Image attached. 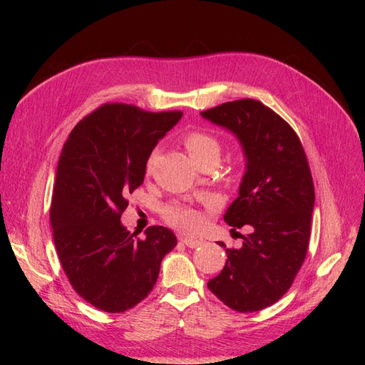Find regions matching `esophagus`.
I'll use <instances>...</instances> for the list:
<instances>
[{
  "label": "esophagus",
  "mask_w": 365,
  "mask_h": 365,
  "mask_svg": "<svg viewBox=\"0 0 365 365\" xmlns=\"http://www.w3.org/2000/svg\"><path fill=\"white\" fill-rule=\"evenodd\" d=\"M180 240L182 242L184 245L189 247V248H197V247L204 244V240L202 239H197V237H184V236H181Z\"/></svg>",
  "instance_id": "esophagus-1"
}]
</instances>
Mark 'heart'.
Returning a JSON list of instances; mask_svg holds the SVG:
<instances>
[{"instance_id":"b5f03b06","label":"heart","mask_w":365,"mask_h":365,"mask_svg":"<svg viewBox=\"0 0 365 365\" xmlns=\"http://www.w3.org/2000/svg\"><path fill=\"white\" fill-rule=\"evenodd\" d=\"M184 146L187 152H189L190 158L197 165H202L204 163H208V161L217 163L220 155L219 141L213 135H210L202 130L189 132V134L184 137ZM152 161H153V153L146 163L148 172L150 170ZM161 213L165 222L184 231V233H192V231H196L204 224V215L201 210H197L196 207H192L184 202L175 201L170 204H165L161 210Z\"/></svg>"}]
</instances>
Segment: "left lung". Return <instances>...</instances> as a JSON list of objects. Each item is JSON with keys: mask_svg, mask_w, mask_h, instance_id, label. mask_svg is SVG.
Returning <instances> with one entry per match:
<instances>
[{"mask_svg": "<svg viewBox=\"0 0 365 365\" xmlns=\"http://www.w3.org/2000/svg\"><path fill=\"white\" fill-rule=\"evenodd\" d=\"M201 114L244 146L247 172L224 219L251 230L239 250L219 242L228 259L207 286L233 311L256 312L288 292L306 259L315 202L311 168L297 132L259 101L240 98Z\"/></svg>", "mask_w": 365, "mask_h": 365, "instance_id": "8db88e82", "label": "left lung"}]
</instances>
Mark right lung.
<instances>
[{
    "instance_id": "1",
    "label": "right lung",
    "mask_w": 365,
    "mask_h": 365,
    "mask_svg": "<svg viewBox=\"0 0 365 365\" xmlns=\"http://www.w3.org/2000/svg\"><path fill=\"white\" fill-rule=\"evenodd\" d=\"M181 115L105 103L74 126L62 148L50 207L54 245L73 289L103 312L145 300L163 257L176 247L169 228L149 227L140 239L120 217L145 180L152 149Z\"/></svg>"
}]
</instances>
